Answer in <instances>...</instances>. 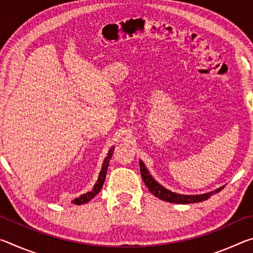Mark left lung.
<instances>
[{
    "mask_svg": "<svg viewBox=\"0 0 253 253\" xmlns=\"http://www.w3.org/2000/svg\"><path fill=\"white\" fill-rule=\"evenodd\" d=\"M139 168H140V174H142L143 181L145 183V185L147 186L149 192L160 200L165 201V202L175 203V204L199 203V202H202V201L208 200L212 194L219 193L222 188L224 187L223 185L219 188H216V190L208 192V193H203V194H195V195L178 194V193H175V192L168 190V188L163 186L162 184L158 183L156 179L152 176V174L149 173L146 165L144 164V162L142 160H139Z\"/></svg>",
    "mask_w": 253,
    "mask_h": 253,
    "instance_id": "left-lung-1",
    "label": "left lung"
}]
</instances>
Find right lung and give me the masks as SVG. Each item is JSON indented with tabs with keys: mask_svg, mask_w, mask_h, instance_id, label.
Wrapping results in <instances>:
<instances>
[{
	"mask_svg": "<svg viewBox=\"0 0 253 253\" xmlns=\"http://www.w3.org/2000/svg\"><path fill=\"white\" fill-rule=\"evenodd\" d=\"M114 149L115 147H111L109 149L108 154H107V157L105 158L104 163H102V166H101V169H100V173H99V176H98V179L95 185H93L92 190L90 192H87L85 194H83L80 195L79 198L75 199L74 201H72V203L76 204V205H80V204H84V203H88L89 201H90L91 199L95 198V196L99 193L100 190L102 188V185H104V182L106 179V174H107V169H108V165H109V161L111 156H113L114 154Z\"/></svg>",
	"mask_w": 253,
	"mask_h": 253,
	"instance_id": "right-lung-1",
	"label": "right lung"
}]
</instances>
